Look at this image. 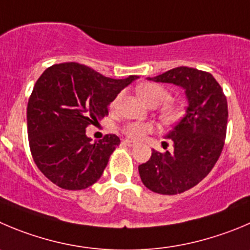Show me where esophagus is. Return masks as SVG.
I'll return each instance as SVG.
<instances>
[{
    "label": "esophagus",
    "instance_id": "esophagus-1",
    "mask_svg": "<svg viewBox=\"0 0 250 250\" xmlns=\"http://www.w3.org/2000/svg\"><path fill=\"white\" fill-rule=\"evenodd\" d=\"M123 144L126 145V146H129V147H132V146H135V145H136L134 141H131V140H124Z\"/></svg>",
    "mask_w": 250,
    "mask_h": 250
}]
</instances>
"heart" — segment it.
Masks as SVG:
<instances>
[{
    "label": "heart",
    "mask_w": 250,
    "mask_h": 250,
    "mask_svg": "<svg viewBox=\"0 0 250 250\" xmlns=\"http://www.w3.org/2000/svg\"><path fill=\"white\" fill-rule=\"evenodd\" d=\"M137 93L140 98L149 106H157L158 108L159 119L166 124H173L182 118L184 113V108L178 102H170L168 99L170 98V92L167 88L163 87L162 84L158 83H145L137 88ZM120 101V96L116 97L111 103V106L118 105ZM124 134L130 137L131 140H142L147 134L153 131V126L149 124H141V123H130L125 125L123 129Z\"/></svg>",
    "instance_id": "1"
}]
</instances>
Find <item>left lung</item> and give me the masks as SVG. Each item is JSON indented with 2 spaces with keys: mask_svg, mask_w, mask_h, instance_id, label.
I'll list each match as a JSON object with an SVG mask.
<instances>
[{
  "mask_svg": "<svg viewBox=\"0 0 250 250\" xmlns=\"http://www.w3.org/2000/svg\"><path fill=\"white\" fill-rule=\"evenodd\" d=\"M148 80L183 87L189 105L166 136L173 141V151L153 149L151 158L139 166L140 177L151 191L180 194L199 184L220 158L227 131V99L211 73L187 66Z\"/></svg>",
  "mask_w": 250,
  "mask_h": 250,
  "instance_id": "left-lung-1",
  "label": "left lung"
}]
</instances>
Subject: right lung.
Here are the masks:
<instances>
[{
  "instance_id": "add662e5",
  "label": "right lung",
  "mask_w": 250,
  "mask_h": 250,
  "mask_svg": "<svg viewBox=\"0 0 250 250\" xmlns=\"http://www.w3.org/2000/svg\"><path fill=\"white\" fill-rule=\"evenodd\" d=\"M136 78L114 80L77 62L42 72L28 102L27 125L32 157L47 179L82 190L102 177L120 139L109 134L92 144L85 129L108 115L109 103Z\"/></svg>"
}]
</instances>
